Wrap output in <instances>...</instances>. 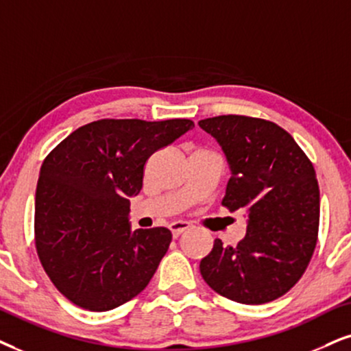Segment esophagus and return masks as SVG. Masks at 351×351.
<instances>
[{
  "label": "esophagus",
  "instance_id": "1",
  "mask_svg": "<svg viewBox=\"0 0 351 351\" xmlns=\"http://www.w3.org/2000/svg\"><path fill=\"white\" fill-rule=\"evenodd\" d=\"M191 228V223L189 221H184V220H176V221H171L170 223V230L173 233V237H180L181 233L186 232V230Z\"/></svg>",
  "mask_w": 351,
  "mask_h": 351
}]
</instances>
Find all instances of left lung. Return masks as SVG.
I'll list each match as a JSON object with an SVG mask.
<instances>
[{"label":"left lung","instance_id":"8db88e82","mask_svg":"<svg viewBox=\"0 0 351 351\" xmlns=\"http://www.w3.org/2000/svg\"><path fill=\"white\" fill-rule=\"evenodd\" d=\"M227 157L221 206L247 215L245 239L214 247L201 261L206 283L225 298L263 304L285 295L311 261L319 232V184L313 163L278 124L221 114L201 119Z\"/></svg>","mask_w":351,"mask_h":351}]
</instances>
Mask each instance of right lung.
Instances as JSON below:
<instances>
[{"label":"right lung","instance_id":"1","mask_svg":"<svg viewBox=\"0 0 351 351\" xmlns=\"http://www.w3.org/2000/svg\"><path fill=\"white\" fill-rule=\"evenodd\" d=\"M191 128V119H99L47 155L35 193V246L71 303L110 311L149 285L171 232H131L130 197L143 189L150 155Z\"/></svg>","mask_w":351,"mask_h":351}]
</instances>
